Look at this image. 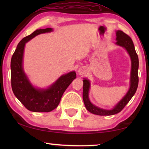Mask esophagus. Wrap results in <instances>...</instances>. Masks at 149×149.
I'll return each mask as SVG.
<instances>
[{
  "mask_svg": "<svg viewBox=\"0 0 149 149\" xmlns=\"http://www.w3.org/2000/svg\"><path fill=\"white\" fill-rule=\"evenodd\" d=\"M85 72H86V70H85V68L84 67H81L78 70V74L80 75H81V76H83V75L85 74Z\"/></svg>",
  "mask_w": 149,
  "mask_h": 149,
  "instance_id": "obj_1",
  "label": "esophagus"
}]
</instances>
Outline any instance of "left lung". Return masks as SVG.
Segmentation results:
<instances>
[{
  "label": "left lung",
  "instance_id": "left-lung-1",
  "mask_svg": "<svg viewBox=\"0 0 149 149\" xmlns=\"http://www.w3.org/2000/svg\"><path fill=\"white\" fill-rule=\"evenodd\" d=\"M116 44L120 45L121 47H124L127 50L129 53L130 56L132 60V72H131V85L129 91L123 99L120 100L119 103L113 108L112 110H107L102 109L96 106L93 105L90 102L89 99V90L90 87V83L89 80L84 79V87H83V99L85 107L87 110L93 113L94 114L100 115V116H110L118 114L123 110L126 104L129 102L133 96L137 91L138 84H139V77H138V68H139V58L137 53H136L134 45L132 39H131L130 36L125 33L124 32L120 30L116 31Z\"/></svg>",
  "mask_w": 149,
  "mask_h": 149
}]
</instances>
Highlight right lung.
I'll return each instance as SVG.
<instances>
[{
	"mask_svg": "<svg viewBox=\"0 0 149 149\" xmlns=\"http://www.w3.org/2000/svg\"><path fill=\"white\" fill-rule=\"evenodd\" d=\"M52 28L37 29L22 39L11 59V85L14 95L27 110L35 112H49L59 104L67 87L76 77L75 72L62 75L49 89H35L30 84L22 68L24 47L27 41L37 35L50 32Z\"/></svg>",
	"mask_w": 149,
	"mask_h": 149,
	"instance_id": "add662e5",
	"label": "right lung"
}]
</instances>
